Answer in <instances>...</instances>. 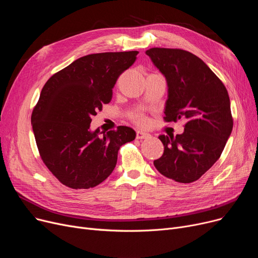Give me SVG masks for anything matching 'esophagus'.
<instances>
[{
  "label": "esophagus",
  "mask_w": 258,
  "mask_h": 258,
  "mask_svg": "<svg viewBox=\"0 0 258 258\" xmlns=\"http://www.w3.org/2000/svg\"><path fill=\"white\" fill-rule=\"evenodd\" d=\"M136 136H137V139H147V138H150L151 135L145 133V132H142V131H138Z\"/></svg>",
  "instance_id": "34e87169"
}]
</instances>
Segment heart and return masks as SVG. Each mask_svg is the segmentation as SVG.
<instances>
[{"label": "heart", "instance_id": "b5f03b06", "mask_svg": "<svg viewBox=\"0 0 258 258\" xmlns=\"http://www.w3.org/2000/svg\"><path fill=\"white\" fill-rule=\"evenodd\" d=\"M132 119L136 122L137 124H140V125H145L147 123V119L146 117L141 114V113H138V114H135L132 116Z\"/></svg>", "mask_w": 258, "mask_h": 258}]
</instances>
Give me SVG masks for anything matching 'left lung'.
Returning <instances> with one entry per match:
<instances>
[{
  "label": "left lung",
  "instance_id": "obj_1",
  "mask_svg": "<svg viewBox=\"0 0 258 258\" xmlns=\"http://www.w3.org/2000/svg\"><path fill=\"white\" fill-rule=\"evenodd\" d=\"M145 53L167 81L164 120L186 121L183 134L159 136L164 153L154 165L175 182H195L219 160L231 135L233 119L227 89L190 52L152 48Z\"/></svg>",
  "mask_w": 258,
  "mask_h": 258
}]
</instances>
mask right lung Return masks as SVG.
<instances>
[{
    "instance_id": "right-lung-1",
    "label": "right lung",
    "mask_w": 258,
    "mask_h": 258,
    "mask_svg": "<svg viewBox=\"0 0 258 258\" xmlns=\"http://www.w3.org/2000/svg\"><path fill=\"white\" fill-rule=\"evenodd\" d=\"M138 51L90 54L52 75L31 115L38 152L61 184L73 189L99 185L114 170L120 146L136 132H92V117L112 100L118 77L136 60ZM103 135H101V134Z\"/></svg>"
}]
</instances>
